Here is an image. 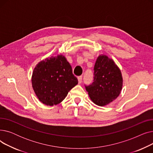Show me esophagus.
I'll return each instance as SVG.
<instances>
[{"label":"esophagus","mask_w":153,"mask_h":153,"mask_svg":"<svg viewBox=\"0 0 153 153\" xmlns=\"http://www.w3.org/2000/svg\"><path fill=\"white\" fill-rule=\"evenodd\" d=\"M77 79H78V82L79 83H81L82 81V76H79L77 77Z\"/></svg>","instance_id":"1"}]
</instances>
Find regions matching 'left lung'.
<instances>
[{
  "instance_id": "1",
  "label": "left lung",
  "mask_w": 153,
  "mask_h": 153,
  "mask_svg": "<svg viewBox=\"0 0 153 153\" xmlns=\"http://www.w3.org/2000/svg\"><path fill=\"white\" fill-rule=\"evenodd\" d=\"M93 82L85 85L92 101L99 106L116 99L122 89L121 71L114 61L105 55L99 56L94 68Z\"/></svg>"
}]
</instances>
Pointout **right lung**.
<instances>
[{"instance_id":"obj_1","label":"right lung","mask_w":153,"mask_h":153,"mask_svg":"<svg viewBox=\"0 0 153 153\" xmlns=\"http://www.w3.org/2000/svg\"><path fill=\"white\" fill-rule=\"evenodd\" d=\"M31 82L38 99L53 106L65 99L78 80L65 57L59 55L39 62L34 69Z\"/></svg>"}]
</instances>
